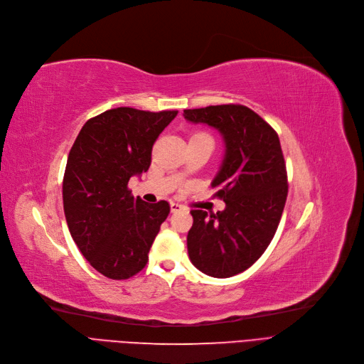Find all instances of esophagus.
Listing matches in <instances>:
<instances>
[{
	"mask_svg": "<svg viewBox=\"0 0 364 364\" xmlns=\"http://www.w3.org/2000/svg\"><path fill=\"white\" fill-rule=\"evenodd\" d=\"M170 210H171V213L181 212V210H183V205H182V204H179V203L171 201V203H170Z\"/></svg>",
	"mask_w": 364,
	"mask_h": 364,
	"instance_id": "obj_1",
	"label": "esophagus"
}]
</instances>
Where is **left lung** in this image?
I'll return each instance as SVG.
<instances>
[{
  "mask_svg": "<svg viewBox=\"0 0 364 364\" xmlns=\"http://www.w3.org/2000/svg\"><path fill=\"white\" fill-rule=\"evenodd\" d=\"M194 124L216 129L225 155L212 186L225 201L218 213L191 210L188 255L201 272L228 279L250 268L279 227L287 198V173L279 134L243 105L185 109Z\"/></svg>",
  "mask_w": 364,
  "mask_h": 364,
  "instance_id": "obj_1",
  "label": "left lung"
}]
</instances>
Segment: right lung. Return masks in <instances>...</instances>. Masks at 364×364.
I'll return each instance as SVG.
<instances>
[{"label": "right lung", "mask_w": 364, "mask_h": 364, "mask_svg": "<svg viewBox=\"0 0 364 364\" xmlns=\"http://www.w3.org/2000/svg\"><path fill=\"white\" fill-rule=\"evenodd\" d=\"M178 111L121 107L90 118L69 151L63 210L69 232L90 265L112 280L144 269L170 205L133 197L127 183L149 168L151 151Z\"/></svg>", "instance_id": "add662e5"}]
</instances>
